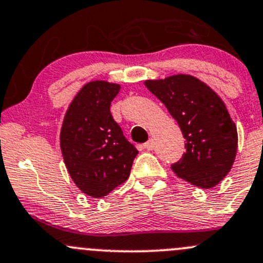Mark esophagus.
<instances>
[{
	"label": "esophagus",
	"mask_w": 263,
	"mask_h": 263,
	"mask_svg": "<svg viewBox=\"0 0 263 263\" xmlns=\"http://www.w3.org/2000/svg\"><path fill=\"white\" fill-rule=\"evenodd\" d=\"M154 147H155V146H154V141H147V142H146V143H143V148H146V150H148V151H150V150H154Z\"/></svg>",
	"instance_id": "34e87169"
}]
</instances>
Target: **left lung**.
I'll list each match as a JSON object with an SVG mask.
<instances>
[{
	"label": "left lung",
	"instance_id": "left-lung-1",
	"mask_svg": "<svg viewBox=\"0 0 263 263\" xmlns=\"http://www.w3.org/2000/svg\"><path fill=\"white\" fill-rule=\"evenodd\" d=\"M145 85L179 123L185 151L171 165L174 173L195 186L211 189L231 171L237 154V127L226 104L205 83L178 74Z\"/></svg>",
	"mask_w": 263,
	"mask_h": 263
}]
</instances>
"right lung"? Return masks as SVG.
<instances>
[{
	"label": "right lung",
	"instance_id": "right-lung-1",
	"mask_svg": "<svg viewBox=\"0 0 263 263\" xmlns=\"http://www.w3.org/2000/svg\"><path fill=\"white\" fill-rule=\"evenodd\" d=\"M120 85L87 83L65 113L60 147L77 186L93 198L106 197L128 179L139 151L124 137L110 115Z\"/></svg>",
	"mask_w": 263,
	"mask_h": 263
}]
</instances>
